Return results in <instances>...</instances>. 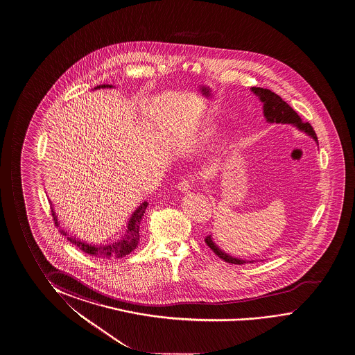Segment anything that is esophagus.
Instances as JSON below:
<instances>
[{
  "label": "esophagus",
  "mask_w": 355,
  "mask_h": 355,
  "mask_svg": "<svg viewBox=\"0 0 355 355\" xmlns=\"http://www.w3.org/2000/svg\"><path fill=\"white\" fill-rule=\"evenodd\" d=\"M178 187L181 192H189L192 190V182L189 179H181L178 184Z\"/></svg>",
  "instance_id": "obj_1"
}]
</instances>
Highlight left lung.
<instances>
[{
  "instance_id": "8db88e82",
  "label": "left lung",
  "mask_w": 355,
  "mask_h": 355,
  "mask_svg": "<svg viewBox=\"0 0 355 355\" xmlns=\"http://www.w3.org/2000/svg\"><path fill=\"white\" fill-rule=\"evenodd\" d=\"M251 90L256 96H259V101L263 103V114L267 121L270 123H291L297 126L299 130L311 136L318 142V136L313 131L311 125L309 122L302 121V117L297 115V112L286 104V101L282 99L281 96H277L272 90L263 89L259 87H252ZM207 245L212 249L213 252L217 254L219 259H224L227 263L233 265H243V263H252L254 261H245V259H234L232 256L225 254L224 251L219 249L216 243H213L212 236L207 235L205 239Z\"/></svg>"
}]
</instances>
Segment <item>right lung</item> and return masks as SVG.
Here are the masks:
<instances>
[{
    "instance_id": "right-lung-1",
    "label": "right lung",
    "mask_w": 355,
    "mask_h": 355,
    "mask_svg": "<svg viewBox=\"0 0 355 355\" xmlns=\"http://www.w3.org/2000/svg\"><path fill=\"white\" fill-rule=\"evenodd\" d=\"M98 88H112V85H98L96 89H98ZM147 206H148V203L143 202L142 205L138 207L137 209L133 212L132 217H131L130 222H128L126 234L117 243L106 245V246H96V245L82 243L80 240H77L73 236H67V240H69V243L76 245L78 249L82 250L85 254L94 256L96 259H121V257L126 256V254H130L131 251L136 249V246L138 245V240H139V224H141L143 213L146 211ZM51 214H53V223L58 227V218H56V214L53 212V206H51ZM62 233L66 235L64 232H62Z\"/></svg>"
}]
</instances>
